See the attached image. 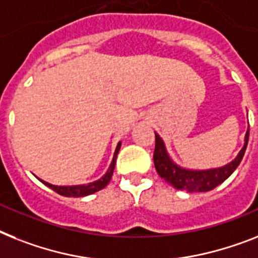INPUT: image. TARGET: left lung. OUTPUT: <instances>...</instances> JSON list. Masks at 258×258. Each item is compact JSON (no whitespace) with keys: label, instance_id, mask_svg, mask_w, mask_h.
<instances>
[{"label":"left lung","instance_id":"obj_1","mask_svg":"<svg viewBox=\"0 0 258 258\" xmlns=\"http://www.w3.org/2000/svg\"><path fill=\"white\" fill-rule=\"evenodd\" d=\"M248 138L249 126L245 133L244 146L232 162L218 167V169L191 170L180 167L170 158L169 153L166 150L165 142L158 134L155 133V149L154 155H153L155 170L166 183H169L170 186L176 190H184L188 192H204V191L214 190L215 187L224 182L232 172L237 169V166L240 165L244 153H245Z\"/></svg>","mask_w":258,"mask_h":258}]
</instances>
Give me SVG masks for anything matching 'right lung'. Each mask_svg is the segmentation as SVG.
Wrapping results in <instances>:
<instances>
[{
  "label": "right lung",
  "mask_w": 258,
  "mask_h": 258,
  "mask_svg": "<svg viewBox=\"0 0 258 258\" xmlns=\"http://www.w3.org/2000/svg\"><path fill=\"white\" fill-rule=\"evenodd\" d=\"M121 148V142L117 144V148L114 150V154H113V159H112V163H110L109 169L106 170V172L104 174L100 179L95 180V182H91L88 184H78V186H55V184H51L48 182H44L42 179H38L40 182L46 184L47 187H50L51 190H54L55 192L60 194L63 197H68V198H80V197H87V195H91L93 192H97V191L103 190L104 187L110 182V178L113 175V170H114V166H116V159H117V154H118V150Z\"/></svg>",
  "instance_id": "add662e5"
}]
</instances>
